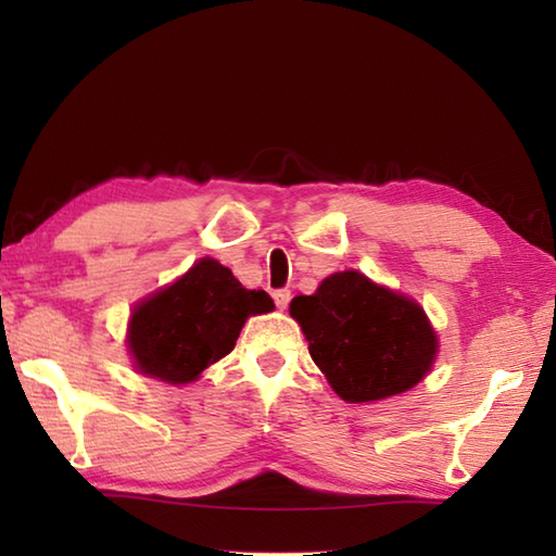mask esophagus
Masks as SVG:
<instances>
[{"mask_svg": "<svg viewBox=\"0 0 556 556\" xmlns=\"http://www.w3.org/2000/svg\"><path fill=\"white\" fill-rule=\"evenodd\" d=\"M271 299H275L277 308L285 311L287 305H289V301H291V291L289 289H277V291H271Z\"/></svg>", "mask_w": 556, "mask_h": 556, "instance_id": "obj_1", "label": "esophagus"}]
</instances>
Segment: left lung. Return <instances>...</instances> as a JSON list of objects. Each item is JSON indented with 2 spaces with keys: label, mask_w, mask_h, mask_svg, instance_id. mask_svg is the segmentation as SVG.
<instances>
[{
  "label": "left lung",
  "mask_w": 556,
  "mask_h": 556,
  "mask_svg": "<svg viewBox=\"0 0 556 556\" xmlns=\"http://www.w3.org/2000/svg\"><path fill=\"white\" fill-rule=\"evenodd\" d=\"M334 392L365 404L406 392L430 370L437 337L418 303L356 269L327 277L289 305Z\"/></svg>",
  "instance_id": "obj_1"
}]
</instances>
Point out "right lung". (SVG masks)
I'll return each instance as SVG.
<instances>
[{
  "label": "right lung",
  "mask_w": 556,
  "mask_h": 556,
  "mask_svg": "<svg viewBox=\"0 0 556 556\" xmlns=\"http://www.w3.org/2000/svg\"><path fill=\"white\" fill-rule=\"evenodd\" d=\"M265 291H248L217 260H200L131 315L128 349L140 372L184 384L231 353L248 315L269 313Z\"/></svg>",
  "instance_id": "obj_1"
}]
</instances>
